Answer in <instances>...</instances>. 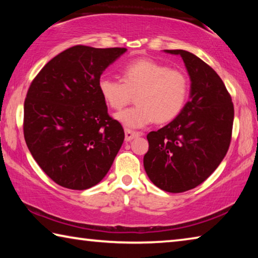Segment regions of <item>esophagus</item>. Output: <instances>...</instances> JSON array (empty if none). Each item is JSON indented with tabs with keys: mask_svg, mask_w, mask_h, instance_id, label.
<instances>
[{
	"mask_svg": "<svg viewBox=\"0 0 258 258\" xmlns=\"http://www.w3.org/2000/svg\"><path fill=\"white\" fill-rule=\"evenodd\" d=\"M140 135H141V133L134 132V131L127 130V128L125 130V140H126V141H131V140H133L134 138H138V137H140Z\"/></svg>",
	"mask_w": 258,
	"mask_h": 258,
	"instance_id": "esophagus-1",
	"label": "esophagus"
}]
</instances>
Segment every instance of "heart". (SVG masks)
<instances>
[{
    "label": "heart",
    "instance_id": "heart-1",
    "mask_svg": "<svg viewBox=\"0 0 258 258\" xmlns=\"http://www.w3.org/2000/svg\"><path fill=\"white\" fill-rule=\"evenodd\" d=\"M123 81L101 76L98 90L109 107L120 110L137 94V106L115 115L128 128H142L154 123H168L180 115L189 94V78L182 71L172 69L151 59L132 61L121 71Z\"/></svg>",
    "mask_w": 258,
    "mask_h": 258
}]
</instances>
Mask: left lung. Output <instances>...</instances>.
I'll return each instance as SVG.
<instances>
[{
	"label": "left lung",
	"instance_id": "8db88e82",
	"mask_svg": "<svg viewBox=\"0 0 258 258\" xmlns=\"http://www.w3.org/2000/svg\"><path fill=\"white\" fill-rule=\"evenodd\" d=\"M180 55L189 74V101L175 119L147 135L143 158L148 177L159 189L178 194L206 180L228 152L234 117L223 81L191 52L164 50Z\"/></svg>",
	"mask_w": 258,
	"mask_h": 258
}]
</instances>
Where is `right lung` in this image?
<instances>
[{
    "instance_id": "add662e5",
    "label": "right lung",
    "mask_w": 258,
    "mask_h": 258,
    "mask_svg": "<svg viewBox=\"0 0 258 258\" xmlns=\"http://www.w3.org/2000/svg\"><path fill=\"white\" fill-rule=\"evenodd\" d=\"M125 47L76 45L51 59L29 86L24 137L38 166L56 184L86 190L106 176L123 145L98 81Z\"/></svg>"
}]
</instances>
